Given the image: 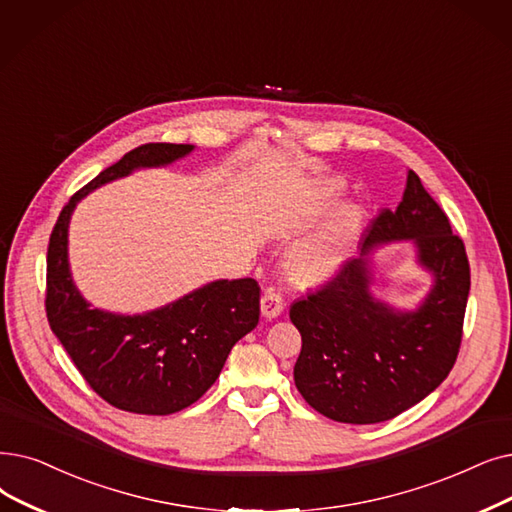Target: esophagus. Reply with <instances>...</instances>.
I'll return each mask as SVG.
<instances>
[{
	"instance_id": "esophagus-1",
	"label": "esophagus",
	"mask_w": 512,
	"mask_h": 512,
	"mask_svg": "<svg viewBox=\"0 0 512 512\" xmlns=\"http://www.w3.org/2000/svg\"><path fill=\"white\" fill-rule=\"evenodd\" d=\"M282 309H284L282 295L276 291V288H265V293L261 297V316L265 320H274L282 314Z\"/></svg>"
}]
</instances>
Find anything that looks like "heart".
<instances>
[{"mask_svg": "<svg viewBox=\"0 0 512 512\" xmlns=\"http://www.w3.org/2000/svg\"><path fill=\"white\" fill-rule=\"evenodd\" d=\"M335 190V186L328 188L330 194H335ZM360 226L362 215L358 209L343 211L326 232L299 244L291 253L288 257L291 276L301 282H318L337 272L355 238H358Z\"/></svg>", "mask_w": 512, "mask_h": 512, "instance_id": "1", "label": "heart"}]
</instances>
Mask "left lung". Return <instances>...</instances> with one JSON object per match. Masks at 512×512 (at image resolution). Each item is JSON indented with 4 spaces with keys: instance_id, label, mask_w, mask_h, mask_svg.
Wrapping results in <instances>:
<instances>
[{
    "instance_id": "obj_1",
    "label": "left lung",
    "mask_w": 512,
    "mask_h": 512,
    "mask_svg": "<svg viewBox=\"0 0 512 512\" xmlns=\"http://www.w3.org/2000/svg\"><path fill=\"white\" fill-rule=\"evenodd\" d=\"M414 239L434 288L416 312H395L369 293L366 254L381 241ZM469 257L448 215L408 171L402 203L376 215L362 253L316 291L291 305L301 332L295 385L316 412L349 425H374L399 416L435 391L456 364L466 299Z\"/></svg>"
}]
</instances>
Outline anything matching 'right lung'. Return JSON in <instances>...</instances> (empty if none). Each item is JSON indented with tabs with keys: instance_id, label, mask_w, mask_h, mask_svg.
I'll list each match as a JSON object with an SVG mask.
<instances>
[{
	"instance_id": "obj_1",
	"label": "right lung",
	"mask_w": 512,
	"mask_h": 512,
	"mask_svg": "<svg viewBox=\"0 0 512 512\" xmlns=\"http://www.w3.org/2000/svg\"><path fill=\"white\" fill-rule=\"evenodd\" d=\"M190 144H144L77 190L58 215L48 244V322L73 364L104 402L133 414L165 416L192 406L217 381L230 349L259 322L253 278L215 280L142 316L92 309L69 270V221L98 186L140 167L186 157Z\"/></svg>"
}]
</instances>
